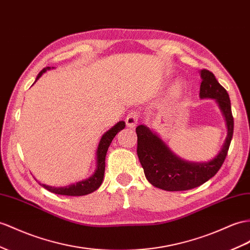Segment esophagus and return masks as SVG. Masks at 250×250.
I'll return each instance as SVG.
<instances>
[{"label": "esophagus", "instance_id": "obj_1", "mask_svg": "<svg viewBox=\"0 0 250 250\" xmlns=\"http://www.w3.org/2000/svg\"><path fill=\"white\" fill-rule=\"evenodd\" d=\"M138 118H139V115L137 112L135 111L130 112L126 115V118H125L126 125L129 127H135L138 123Z\"/></svg>", "mask_w": 250, "mask_h": 250}]
</instances>
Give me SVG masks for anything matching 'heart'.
<instances>
[{"label":"heart","instance_id":"heart-1","mask_svg":"<svg viewBox=\"0 0 250 250\" xmlns=\"http://www.w3.org/2000/svg\"><path fill=\"white\" fill-rule=\"evenodd\" d=\"M182 91H183V84L180 82H177L173 86H172L170 91V96L172 98H176L182 94Z\"/></svg>","mask_w":250,"mask_h":250}]
</instances>
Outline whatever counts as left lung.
<instances>
[{
  "label": "left lung",
  "instance_id": "1",
  "mask_svg": "<svg viewBox=\"0 0 250 250\" xmlns=\"http://www.w3.org/2000/svg\"><path fill=\"white\" fill-rule=\"evenodd\" d=\"M200 97L215 99L225 117L227 137L221 151L207 163H191L176 156L148 126L136 127L137 155L145 175L153 186L166 191H185L201 186L213 177L225 161L233 135V117L229 95L208 69L201 70Z\"/></svg>",
  "mask_w": 250,
  "mask_h": 250
}]
</instances>
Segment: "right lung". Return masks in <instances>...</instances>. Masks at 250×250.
<instances>
[{"mask_svg": "<svg viewBox=\"0 0 250 250\" xmlns=\"http://www.w3.org/2000/svg\"><path fill=\"white\" fill-rule=\"evenodd\" d=\"M48 69H50L49 66L43 68L41 72L38 74L36 81L40 78L43 73H45ZM125 121H119V123H117L113 127H111L110 130L106 131L104 135H102L97 148V154H96L97 155V157H96V161H97V163H96V170L92 176H89L84 181L68 185V186H64V187H50V186H46V185L44 184H41V186L43 188H45L46 190L53 192L55 194L68 195V196L86 195V194L92 193V192H94L95 190H97L101 186L102 181H104V169H105V156H106L108 146H110L113 138L116 136V134L119 131L125 129Z\"/></svg>", "mask_w": 250, "mask_h": 250, "instance_id": "obj_1", "label": "right lung"}]
</instances>
